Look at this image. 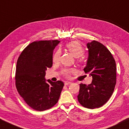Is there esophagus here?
<instances>
[{"instance_id": "1", "label": "esophagus", "mask_w": 129, "mask_h": 129, "mask_svg": "<svg viewBox=\"0 0 129 129\" xmlns=\"http://www.w3.org/2000/svg\"><path fill=\"white\" fill-rule=\"evenodd\" d=\"M71 82H70V81H66V82H64V85H69V84H71Z\"/></svg>"}]
</instances>
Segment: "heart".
Returning a JSON list of instances; mask_svg holds the SVG:
<instances>
[{"label":"heart","mask_w":129,"mask_h":129,"mask_svg":"<svg viewBox=\"0 0 129 129\" xmlns=\"http://www.w3.org/2000/svg\"><path fill=\"white\" fill-rule=\"evenodd\" d=\"M66 48L75 58H79L84 54V48L81 44L78 41H73L67 43L66 44ZM60 51H57L53 55L52 60L53 62H58L60 60ZM74 71L73 69H64L62 71L63 74L66 77H69L70 76L71 72Z\"/></svg>","instance_id":"b5f03b06"}]
</instances>
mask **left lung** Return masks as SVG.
Returning a JSON list of instances; mask_svg holds the SVG:
<instances>
[{"mask_svg": "<svg viewBox=\"0 0 129 129\" xmlns=\"http://www.w3.org/2000/svg\"><path fill=\"white\" fill-rule=\"evenodd\" d=\"M89 56L85 73H89L92 82L80 84L77 96L85 108H99L108 102L114 90L116 82V63L110 51L102 43L93 40L87 44Z\"/></svg>", "mask_w": 129, "mask_h": 129, "instance_id": "obj_1", "label": "left lung"}]
</instances>
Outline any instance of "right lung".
Returning a JSON list of instances; mask_svg holds the SVG:
<instances>
[{
	"instance_id": "1",
	"label": "right lung",
	"mask_w": 129,
	"mask_h": 129,
	"mask_svg": "<svg viewBox=\"0 0 129 129\" xmlns=\"http://www.w3.org/2000/svg\"><path fill=\"white\" fill-rule=\"evenodd\" d=\"M60 41L41 40L30 43L18 59L15 86L20 96L33 110L43 111L58 102L64 86L62 81L45 78V70L52 66L53 51Z\"/></svg>"
}]
</instances>
